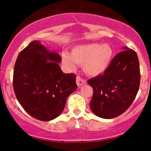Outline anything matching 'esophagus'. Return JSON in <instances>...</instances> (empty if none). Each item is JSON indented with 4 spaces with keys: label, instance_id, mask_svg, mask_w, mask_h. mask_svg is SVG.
I'll use <instances>...</instances> for the list:
<instances>
[{
    "label": "esophagus",
    "instance_id": "34e87169",
    "mask_svg": "<svg viewBox=\"0 0 151 151\" xmlns=\"http://www.w3.org/2000/svg\"><path fill=\"white\" fill-rule=\"evenodd\" d=\"M76 82H77V86H81L82 85H84V84H86V81L85 79H81L80 77H77V79H76Z\"/></svg>",
    "mask_w": 151,
    "mask_h": 151
}]
</instances>
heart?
Wrapping results in <instances>:
<instances>
[{
    "label": "heart",
    "instance_id": "obj_1",
    "mask_svg": "<svg viewBox=\"0 0 151 151\" xmlns=\"http://www.w3.org/2000/svg\"><path fill=\"white\" fill-rule=\"evenodd\" d=\"M114 56V49L109 44L91 42L74 47L71 50V55L63 52L62 60L69 70L75 69L77 64L82 65L86 74L96 77L108 70Z\"/></svg>",
    "mask_w": 151,
    "mask_h": 151
}]
</instances>
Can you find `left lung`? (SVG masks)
I'll return each instance as SVG.
<instances>
[{
  "label": "left lung",
  "instance_id": "obj_1",
  "mask_svg": "<svg viewBox=\"0 0 151 151\" xmlns=\"http://www.w3.org/2000/svg\"><path fill=\"white\" fill-rule=\"evenodd\" d=\"M103 74L87 81L93 93L90 108L102 119H113L129 108L140 86V66L134 50L124 47Z\"/></svg>",
  "mask_w": 151,
  "mask_h": 151
}]
</instances>
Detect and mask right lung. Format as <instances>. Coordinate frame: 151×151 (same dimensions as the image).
<instances>
[{
	"instance_id": "add662e5",
	"label": "right lung",
	"mask_w": 151,
	"mask_h": 151,
	"mask_svg": "<svg viewBox=\"0 0 151 151\" xmlns=\"http://www.w3.org/2000/svg\"><path fill=\"white\" fill-rule=\"evenodd\" d=\"M58 52L32 41L19 53L13 72L17 99L35 119L48 121L62 113L67 99L77 88L76 75L63 73Z\"/></svg>"
}]
</instances>
